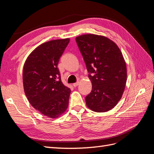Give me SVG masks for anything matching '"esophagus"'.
<instances>
[{"mask_svg":"<svg viewBox=\"0 0 154 154\" xmlns=\"http://www.w3.org/2000/svg\"><path fill=\"white\" fill-rule=\"evenodd\" d=\"M78 85H79V82H76V83H73V84H72V85H73L74 87H77Z\"/></svg>","mask_w":154,"mask_h":154,"instance_id":"34e87169","label":"esophagus"}]
</instances>
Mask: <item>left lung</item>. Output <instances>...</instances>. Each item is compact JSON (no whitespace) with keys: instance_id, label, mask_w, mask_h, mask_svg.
Listing matches in <instances>:
<instances>
[{"instance_id":"obj_1","label":"left lung","mask_w":154,"mask_h":154,"mask_svg":"<svg viewBox=\"0 0 154 154\" xmlns=\"http://www.w3.org/2000/svg\"><path fill=\"white\" fill-rule=\"evenodd\" d=\"M76 42L92 85L85 97L87 106L97 112L109 111L122 98L127 82L123 54L113 41L103 36L83 35Z\"/></svg>"}]
</instances>
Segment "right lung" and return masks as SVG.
I'll return each instance as SVG.
<instances>
[{"instance_id":"obj_1","label":"right lung","mask_w":154,"mask_h":154,"mask_svg":"<svg viewBox=\"0 0 154 154\" xmlns=\"http://www.w3.org/2000/svg\"><path fill=\"white\" fill-rule=\"evenodd\" d=\"M69 38L51 40L37 47L27 57L23 69V85L27 100L35 109L56 118L66 111L71 89L61 80L58 68Z\"/></svg>"}]
</instances>
